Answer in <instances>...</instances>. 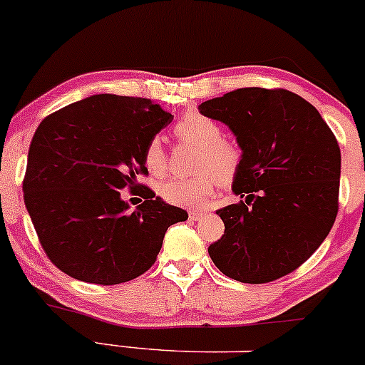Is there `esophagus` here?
<instances>
[{"label":"esophagus","instance_id":"34e87169","mask_svg":"<svg viewBox=\"0 0 365 365\" xmlns=\"http://www.w3.org/2000/svg\"><path fill=\"white\" fill-rule=\"evenodd\" d=\"M204 210H190V212H188V216H190V219L192 221H199V219L204 216Z\"/></svg>","mask_w":365,"mask_h":365}]
</instances>
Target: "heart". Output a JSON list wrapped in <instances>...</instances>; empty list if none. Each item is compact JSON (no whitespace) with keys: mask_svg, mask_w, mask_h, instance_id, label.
Masks as SVG:
<instances>
[{"mask_svg":"<svg viewBox=\"0 0 365 365\" xmlns=\"http://www.w3.org/2000/svg\"><path fill=\"white\" fill-rule=\"evenodd\" d=\"M173 134L180 143L195 146L192 156L190 178H171L161 183L158 192L166 204L177 207L199 209L207 204L216 187L230 185L238 177L243 151L236 143L222 138V127L214 118L192 112L183 115L173 125ZM166 149L160 138L151 139L144 149V165L151 175H161L166 170Z\"/></svg>","mask_w":365,"mask_h":365,"instance_id":"heart-1","label":"heart"}]
</instances>
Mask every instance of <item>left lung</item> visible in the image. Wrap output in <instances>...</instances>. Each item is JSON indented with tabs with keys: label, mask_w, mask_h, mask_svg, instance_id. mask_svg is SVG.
<instances>
[{
	"label": "left lung",
	"mask_w": 365,
	"mask_h": 365,
	"mask_svg": "<svg viewBox=\"0 0 365 365\" xmlns=\"http://www.w3.org/2000/svg\"><path fill=\"white\" fill-rule=\"evenodd\" d=\"M243 149L238 204L217 210L225 235L209 247L230 279L267 284L313 255L338 214L340 146L319 112L284 88H240L199 105Z\"/></svg>",
	"instance_id": "1"
}]
</instances>
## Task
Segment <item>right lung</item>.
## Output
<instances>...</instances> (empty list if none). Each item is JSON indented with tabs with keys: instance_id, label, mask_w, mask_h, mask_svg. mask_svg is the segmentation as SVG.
<instances>
[{
	"instance_id": "obj_1",
	"label": "right lung",
	"mask_w": 365,
	"mask_h": 365,
	"mask_svg": "<svg viewBox=\"0 0 365 365\" xmlns=\"http://www.w3.org/2000/svg\"><path fill=\"white\" fill-rule=\"evenodd\" d=\"M173 120L148 98L93 95L47 115L35 130L24 199L49 260L69 277L129 282L153 267L171 225L187 210L138 183L144 149ZM143 187L134 213L120 190Z\"/></svg>"
}]
</instances>
